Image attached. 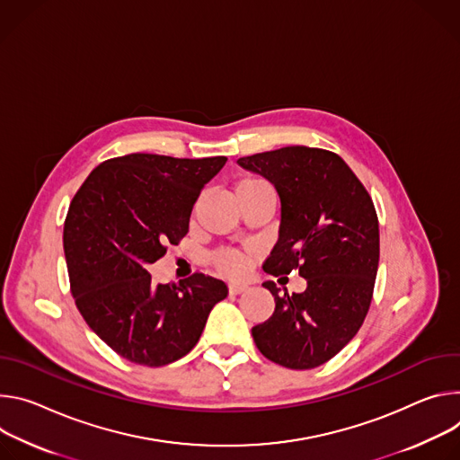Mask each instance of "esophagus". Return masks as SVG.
Masks as SVG:
<instances>
[{
    "label": "esophagus",
    "mask_w": 460,
    "mask_h": 460,
    "mask_svg": "<svg viewBox=\"0 0 460 460\" xmlns=\"http://www.w3.org/2000/svg\"><path fill=\"white\" fill-rule=\"evenodd\" d=\"M246 290H248V287H246L244 283H230V285H228V292H230L232 296L243 294V292H246Z\"/></svg>",
    "instance_id": "34e87169"
}]
</instances>
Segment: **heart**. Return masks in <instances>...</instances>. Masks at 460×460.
<instances>
[{
	"mask_svg": "<svg viewBox=\"0 0 460 460\" xmlns=\"http://www.w3.org/2000/svg\"><path fill=\"white\" fill-rule=\"evenodd\" d=\"M265 186H267V182L258 177H243L235 182L234 191H235V197H239L243 193L253 191L258 188H265ZM208 261L217 274L226 276V278H239L248 269L250 253L243 252V250H235V248H221V250H216L214 253H210Z\"/></svg>",
	"mask_w": 460,
	"mask_h": 460,
	"instance_id": "b5f03b06",
	"label": "heart"
}]
</instances>
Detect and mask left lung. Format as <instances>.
Wrapping results in <instances>:
<instances>
[{"label": "left lung", "mask_w": 460, "mask_h": 460, "mask_svg": "<svg viewBox=\"0 0 460 460\" xmlns=\"http://www.w3.org/2000/svg\"><path fill=\"white\" fill-rule=\"evenodd\" d=\"M269 179L281 200L279 239L263 263L272 276L299 270L301 294H279L274 314L252 327L265 358L288 369H314L360 331L380 260L378 216L360 179L332 151L287 146L237 161Z\"/></svg>", "instance_id": "1"}]
</instances>
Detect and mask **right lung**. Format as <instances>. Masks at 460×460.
<instances>
[{"label": "right lung", "instance_id": "obj_1", "mask_svg": "<svg viewBox=\"0 0 460 460\" xmlns=\"http://www.w3.org/2000/svg\"><path fill=\"white\" fill-rule=\"evenodd\" d=\"M225 163L131 153L98 164L69 204L71 294L98 338L133 364L161 367L182 358L228 294L221 279L199 272L179 285H153L147 272L188 234L200 190Z\"/></svg>", "mask_w": 460, "mask_h": 460}]
</instances>
